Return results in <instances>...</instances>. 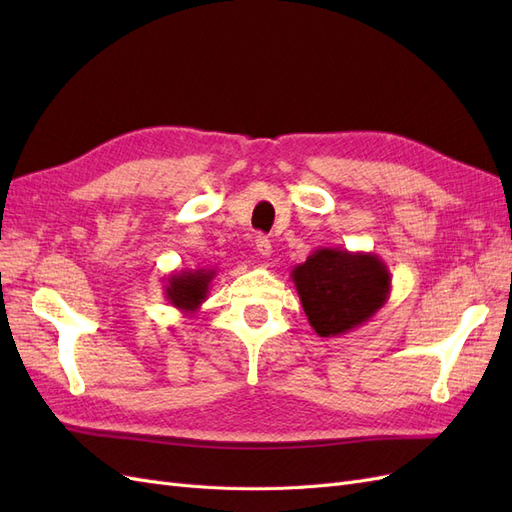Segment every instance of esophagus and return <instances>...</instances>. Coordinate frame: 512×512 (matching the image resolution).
<instances>
[{"label":"esophagus","mask_w":512,"mask_h":512,"mask_svg":"<svg viewBox=\"0 0 512 512\" xmlns=\"http://www.w3.org/2000/svg\"><path fill=\"white\" fill-rule=\"evenodd\" d=\"M256 252H258L262 258H269V256H271V252H273L271 241H269L267 237L258 235V237H256Z\"/></svg>","instance_id":"34e87169"}]
</instances>
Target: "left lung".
Listing matches in <instances>:
<instances>
[{
    "instance_id": "8db88e82",
    "label": "left lung",
    "mask_w": 512,
    "mask_h": 512,
    "mask_svg": "<svg viewBox=\"0 0 512 512\" xmlns=\"http://www.w3.org/2000/svg\"><path fill=\"white\" fill-rule=\"evenodd\" d=\"M290 277L309 327L320 337L361 327L391 294V271L380 256L342 247H318Z\"/></svg>"
}]
</instances>
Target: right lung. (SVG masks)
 Segmentation results:
<instances>
[{"label":"right lung","mask_w":512,"mask_h":512,"mask_svg":"<svg viewBox=\"0 0 512 512\" xmlns=\"http://www.w3.org/2000/svg\"><path fill=\"white\" fill-rule=\"evenodd\" d=\"M215 275H218V271L203 267L173 271L168 275V280H164V297L170 305L177 307L181 314L192 316L198 312L200 305L207 301Z\"/></svg>","instance_id":"1"}]
</instances>
